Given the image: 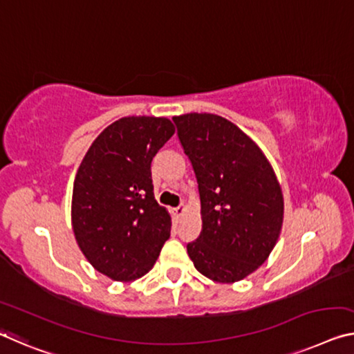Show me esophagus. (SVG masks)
<instances>
[{"mask_svg":"<svg viewBox=\"0 0 354 354\" xmlns=\"http://www.w3.org/2000/svg\"><path fill=\"white\" fill-rule=\"evenodd\" d=\"M173 211H175V214L179 217V216H183L184 214V211H186V206H184V205H179L178 207H175V209H173Z\"/></svg>","mask_w":354,"mask_h":354,"instance_id":"1","label":"esophagus"}]
</instances>
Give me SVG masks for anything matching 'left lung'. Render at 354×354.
Listing matches in <instances>:
<instances>
[{"mask_svg":"<svg viewBox=\"0 0 354 354\" xmlns=\"http://www.w3.org/2000/svg\"><path fill=\"white\" fill-rule=\"evenodd\" d=\"M173 121L201 201L203 225L187 254L207 279L238 282L266 261L282 230L276 173L254 140L225 118L187 113Z\"/></svg>","mask_w":354,"mask_h":354,"instance_id":"8db88e82","label":"left lung"}]
</instances>
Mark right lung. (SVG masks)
Returning <instances> with one entry per match:
<instances>
[{
  "mask_svg": "<svg viewBox=\"0 0 354 354\" xmlns=\"http://www.w3.org/2000/svg\"><path fill=\"white\" fill-rule=\"evenodd\" d=\"M175 133L167 118L126 116L105 127L78 167L72 228L94 269L129 282L154 266L171 217L154 198L151 162Z\"/></svg>",
  "mask_w": 354,
  "mask_h": 354,
  "instance_id": "add662e5",
  "label": "right lung"
}]
</instances>
